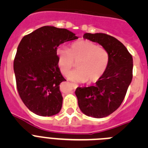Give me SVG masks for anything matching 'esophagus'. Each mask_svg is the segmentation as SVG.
<instances>
[{
    "label": "esophagus",
    "instance_id": "esophagus-1",
    "mask_svg": "<svg viewBox=\"0 0 148 148\" xmlns=\"http://www.w3.org/2000/svg\"><path fill=\"white\" fill-rule=\"evenodd\" d=\"M72 84V87H73V89H76L77 87H78V85H77L76 84H73V83H71Z\"/></svg>",
    "mask_w": 148,
    "mask_h": 148
}]
</instances>
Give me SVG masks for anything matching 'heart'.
Segmentation results:
<instances>
[{
	"mask_svg": "<svg viewBox=\"0 0 148 148\" xmlns=\"http://www.w3.org/2000/svg\"><path fill=\"white\" fill-rule=\"evenodd\" d=\"M58 64L63 74H66L77 61V69L67 74L70 80L89 83L97 82L105 72L109 56L105 49L87 40L73 43L70 49L64 47L56 50Z\"/></svg>",
	"mask_w": 148,
	"mask_h": 148,
	"instance_id": "heart-1",
	"label": "heart"
}]
</instances>
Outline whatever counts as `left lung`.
Returning <instances> with one entry per match:
<instances>
[{"label": "left lung", "mask_w": 148, "mask_h": 148, "mask_svg": "<svg viewBox=\"0 0 148 148\" xmlns=\"http://www.w3.org/2000/svg\"><path fill=\"white\" fill-rule=\"evenodd\" d=\"M84 39L98 43L109 56L108 67L94 86L77 87L78 107L84 114L104 118L118 109L133 78V58L125 45L104 33H85Z\"/></svg>", "instance_id": "obj_1"}]
</instances>
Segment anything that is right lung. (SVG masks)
<instances>
[{
	"instance_id": "right-lung-1",
	"label": "right lung",
	"mask_w": 148,
	"mask_h": 148,
	"mask_svg": "<svg viewBox=\"0 0 148 148\" xmlns=\"http://www.w3.org/2000/svg\"><path fill=\"white\" fill-rule=\"evenodd\" d=\"M78 38L66 29L44 26L25 35L14 60L17 89L27 108L40 116L58 114L62 107L57 47Z\"/></svg>"
}]
</instances>
